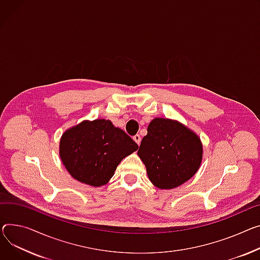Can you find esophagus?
<instances>
[{"mask_svg":"<svg viewBox=\"0 0 260 260\" xmlns=\"http://www.w3.org/2000/svg\"><path fill=\"white\" fill-rule=\"evenodd\" d=\"M134 141L138 144V145H140V142H141V137L139 136V135H136V136H134Z\"/></svg>","mask_w":260,"mask_h":260,"instance_id":"34e87169","label":"esophagus"}]
</instances>
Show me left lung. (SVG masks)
Masks as SVG:
<instances>
[{
  "mask_svg": "<svg viewBox=\"0 0 260 260\" xmlns=\"http://www.w3.org/2000/svg\"><path fill=\"white\" fill-rule=\"evenodd\" d=\"M149 181L160 189H172L191 179L203 160L200 137L177 120L153 118L138 150Z\"/></svg>",
  "mask_w": 260,
  "mask_h": 260,
  "instance_id": "8db88e82",
  "label": "left lung"
}]
</instances>
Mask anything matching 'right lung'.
<instances>
[{
  "instance_id": "right-lung-1",
  "label": "right lung",
  "mask_w": 260,
  "mask_h": 260,
  "mask_svg": "<svg viewBox=\"0 0 260 260\" xmlns=\"http://www.w3.org/2000/svg\"><path fill=\"white\" fill-rule=\"evenodd\" d=\"M138 148L110 120H83L62 134L59 157L73 179L100 187L109 183L120 162Z\"/></svg>"
}]
</instances>
